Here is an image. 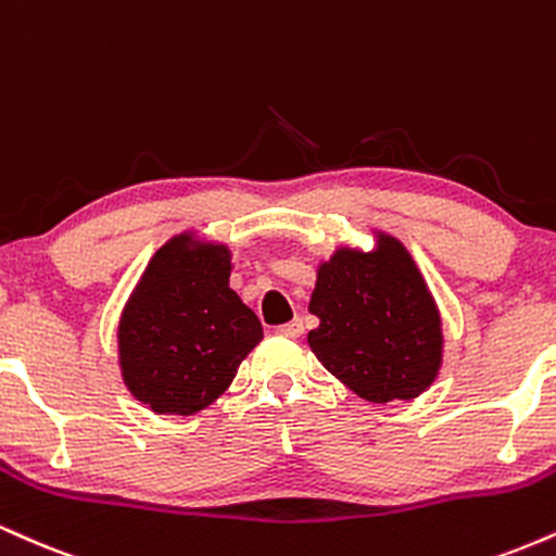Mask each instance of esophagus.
I'll return each instance as SVG.
<instances>
[{"instance_id": "34e87169", "label": "esophagus", "mask_w": 556, "mask_h": 556, "mask_svg": "<svg viewBox=\"0 0 556 556\" xmlns=\"http://www.w3.org/2000/svg\"><path fill=\"white\" fill-rule=\"evenodd\" d=\"M277 331L282 337H300L303 334V318H292V321L282 324V327H277Z\"/></svg>"}]
</instances>
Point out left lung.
I'll return each mask as SVG.
<instances>
[{
    "label": "left lung",
    "instance_id": "left-lung-1",
    "mask_svg": "<svg viewBox=\"0 0 556 556\" xmlns=\"http://www.w3.org/2000/svg\"><path fill=\"white\" fill-rule=\"evenodd\" d=\"M318 329L308 344L321 366L368 402L413 400L442 361L433 300L405 248L381 235L379 251H337L311 295Z\"/></svg>",
    "mask_w": 556,
    "mask_h": 556
}]
</instances>
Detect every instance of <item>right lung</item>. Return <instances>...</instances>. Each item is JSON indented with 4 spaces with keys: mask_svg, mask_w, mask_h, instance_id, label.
I'll return each mask as SVG.
<instances>
[{
    "mask_svg": "<svg viewBox=\"0 0 556 556\" xmlns=\"http://www.w3.org/2000/svg\"><path fill=\"white\" fill-rule=\"evenodd\" d=\"M188 242L169 240L151 258L119 324L127 389L172 416L212 405L264 340L256 314L229 290L227 248Z\"/></svg>",
    "mask_w": 556,
    "mask_h": 556,
    "instance_id": "1",
    "label": "right lung"
}]
</instances>
